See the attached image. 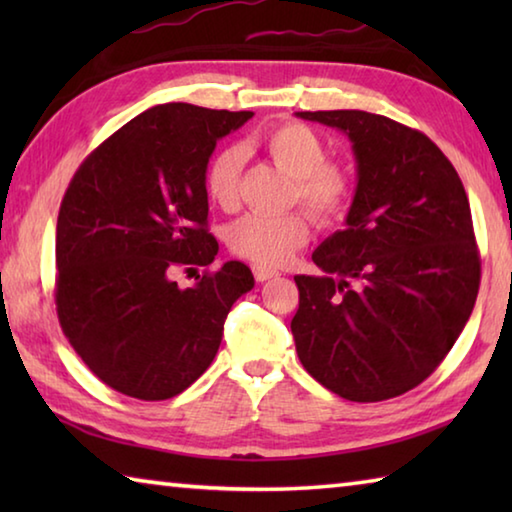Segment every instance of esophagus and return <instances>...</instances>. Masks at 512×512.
<instances>
[{"mask_svg":"<svg viewBox=\"0 0 512 512\" xmlns=\"http://www.w3.org/2000/svg\"><path fill=\"white\" fill-rule=\"evenodd\" d=\"M253 275L257 282H266V280H271V277H277V271H271V268H266V266H253Z\"/></svg>","mask_w":512,"mask_h":512,"instance_id":"esophagus-1","label":"esophagus"}]
</instances>
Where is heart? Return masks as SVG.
Returning a JSON list of instances; mask_svg holds the SVG:
<instances>
[{"instance_id":"1","label":"heart","mask_w":512,"mask_h":512,"mask_svg":"<svg viewBox=\"0 0 512 512\" xmlns=\"http://www.w3.org/2000/svg\"><path fill=\"white\" fill-rule=\"evenodd\" d=\"M277 169L293 178L291 201L300 203L318 223H334L348 212L352 203V173L341 162L327 160V149L311 128L284 121L271 126L259 137ZM241 151L228 146L214 155L205 171V192L219 207H235L239 198ZM309 239L305 212L280 216L246 214L228 225L225 244L232 253L257 266H282Z\"/></svg>"}]
</instances>
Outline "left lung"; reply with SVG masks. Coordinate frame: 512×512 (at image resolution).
<instances>
[{
  "label": "left lung",
  "mask_w": 512,
  "mask_h": 512,
  "mask_svg": "<svg viewBox=\"0 0 512 512\" xmlns=\"http://www.w3.org/2000/svg\"><path fill=\"white\" fill-rule=\"evenodd\" d=\"M343 131L357 160L345 230L296 275V352L318 384L381 402L422 384L452 350L481 282L472 212L452 162L427 135L363 110L296 112Z\"/></svg>",
  "instance_id": "1"
}]
</instances>
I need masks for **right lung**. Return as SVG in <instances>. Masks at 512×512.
Returning a JSON list of instances; mask_svg holds the SVG:
<instances>
[{"label":"right lung","instance_id":"1","mask_svg":"<svg viewBox=\"0 0 512 512\" xmlns=\"http://www.w3.org/2000/svg\"><path fill=\"white\" fill-rule=\"evenodd\" d=\"M253 117L162 103L99 144L63 196L56 225V311L103 384L144 402L183 393L210 368L223 323L255 287L225 262L180 289L176 268L210 266L205 171L216 142Z\"/></svg>","mask_w":512,"mask_h":512}]
</instances>
